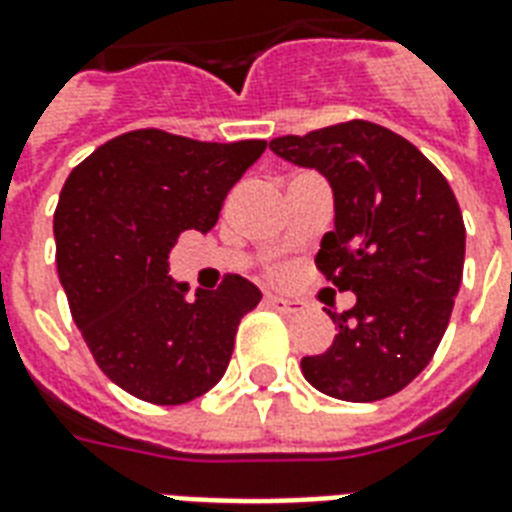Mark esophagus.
Masks as SVG:
<instances>
[{
	"label": "esophagus",
	"instance_id": "34e87169",
	"mask_svg": "<svg viewBox=\"0 0 512 512\" xmlns=\"http://www.w3.org/2000/svg\"><path fill=\"white\" fill-rule=\"evenodd\" d=\"M265 303L276 311H284V314H292V311H298V300L287 298V295H276V292H268L265 295Z\"/></svg>",
	"mask_w": 512,
	"mask_h": 512
}]
</instances>
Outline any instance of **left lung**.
Returning a JSON list of instances; mask_svg holds the SVG:
<instances>
[{
  "label": "left lung",
  "mask_w": 512,
  "mask_h": 512,
  "mask_svg": "<svg viewBox=\"0 0 512 512\" xmlns=\"http://www.w3.org/2000/svg\"><path fill=\"white\" fill-rule=\"evenodd\" d=\"M271 150L317 169L333 187L335 228L317 265L338 290L357 295L333 346L300 370L322 395L373 403L427 368L462 284L464 220L454 190L395 131L351 120L306 136H279Z\"/></svg>",
  "instance_id": "obj_1"
}]
</instances>
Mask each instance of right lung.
<instances>
[{
	"instance_id": "1",
	"label": "right lung",
	"mask_w": 512,
	"mask_h": 512,
	"mask_svg": "<svg viewBox=\"0 0 512 512\" xmlns=\"http://www.w3.org/2000/svg\"><path fill=\"white\" fill-rule=\"evenodd\" d=\"M265 152L263 139L195 142L158 128L93 150L53 214L58 279L104 376L144 403L179 405L228 368L236 327L263 292L244 276L195 290L169 276L185 230L217 225L222 201Z\"/></svg>"
}]
</instances>
